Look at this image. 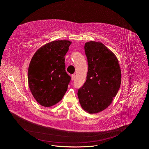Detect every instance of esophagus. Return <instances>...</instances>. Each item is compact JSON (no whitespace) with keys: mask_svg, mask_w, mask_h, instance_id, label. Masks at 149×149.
Instances as JSON below:
<instances>
[{"mask_svg":"<svg viewBox=\"0 0 149 149\" xmlns=\"http://www.w3.org/2000/svg\"><path fill=\"white\" fill-rule=\"evenodd\" d=\"M71 77H72V80H74V79H75V78H76V75L74 74H72V76H71Z\"/></svg>","mask_w":149,"mask_h":149,"instance_id":"esophagus-1","label":"esophagus"}]
</instances>
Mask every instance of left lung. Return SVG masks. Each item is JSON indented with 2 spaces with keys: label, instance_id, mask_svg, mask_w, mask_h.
Segmentation results:
<instances>
[{
  "label": "left lung",
  "instance_id": "obj_1",
  "mask_svg": "<svg viewBox=\"0 0 149 149\" xmlns=\"http://www.w3.org/2000/svg\"><path fill=\"white\" fill-rule=\"evenodd\" d=\"M88 70L86 80L78 90L81 106L89 113H96L109 106L121 84V70L114 53L102 43H85Z\"/></svg>",
  "mask_w": 149,
  "mask_h": 149
}]
</instances>
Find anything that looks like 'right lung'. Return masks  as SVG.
<instances>
[{
  "instance_id": "obj_1",
  "label": "right lung",
  "mask_w": 149,
  "mask_h": 149,
  "mask_svg": "<svg viewBox=\"0 0 149 149\" xmlns=\"http://www.w3.org/2000/svg\"><path fill=\"white\" fill-rule=\"evenodd\" d=\"M72 42L54 41L34 54L28 69L30 91L39 104L46 107L61 101L71 80L65 70V56Z\"/></svg>"
}]
</instances>
